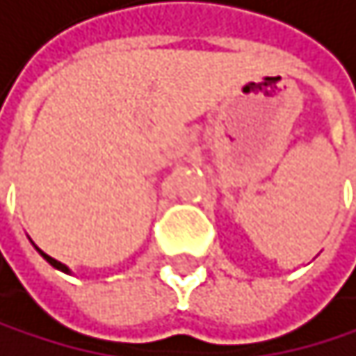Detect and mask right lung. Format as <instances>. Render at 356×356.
<instances>
[{
  "mask_svg": "<svg viewBox=\"0 0 356 356\" xmlns=\"http://www.w3.org/2000/svg\"><path fill=\"white\" fill-rule=\"evenodd\" d=\"M34 248H36V245H34ZM36 250H38V248H36ZM38 254H40V257H43V259H45V261H47V263L51 265V268H56V270H60V272H65V274H71V270L67 268V265H65V263H60V261H56V259H51L49 254H45V252H43V250H38Z\"/></svg>",
  "mask_w": 356,
  "mask_h": 356,
  "instance_id": "add662e5",
  "label": "right lung"
}]
</instances>
